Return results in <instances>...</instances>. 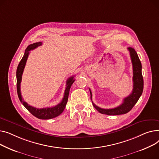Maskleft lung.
<instances>
[{
  "mask_svg": "<svg viewBox=\"0 0 159 159\" xmlns=\"http://www.w3.org/2000/svg\"><path fill=\"white\" fill-rule=\"evenodd\" d=\"M128 50L129 52L130 58H131L133 66V90L131 94L128 97L124 98L123 102L119 107L111 109H104L96 106L92 102L93 106L102 114L108 116H117L128 113L132 109L139 98L142 95L144 87V81L142 75V65L140 61L137 53L132 48H128ZM90 99L92 100V92L90 89Z\"/></svg>",
  "mask_w": 159,
  "mask_h": 159,
  "instance_id": "8db88e82",
  "label": "left lung"
}]
</instances>
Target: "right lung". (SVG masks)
Instances as JSON below:
<instances>
[{"mask_svg": "<svg viewBox=\"0 0 159 159\" xmlns=\"http://www.w3.org/2000/svg\"><path fill=\"white\" fill-rule=\"evenodd\" d=\"M42 42L34 43L33 44L30 45L26 48L25 51V53L24 54V57L22 58L21 61H20L19 64H18L17 69H16V89H17V94H18V98H19L22 105L25 107V108L28 111H30V112H31V114H32L34 116L40 119H52L58 116L63 112V111L64 110L65 107L66 106V104L68 101L70 87L72 86V83L74 82L75 80L74 79V76H72L67 80V84H66L67 86L65 90L64 96L62 99V101H61L60 103L56 105L55 107H47V108L39 109V108H34L32 106H30V105H28L25 101H24V99L22 98L21 92H20V83L22 81V74L25 67V65L28 58V56H29L30 51L31 50H33L36 48H38V47L40 45H42Z\"/></svg>", "mask_w": 159, "mask_h": 159, "instance_id": "add662e5", "label": "right lung"}]
</instances>
